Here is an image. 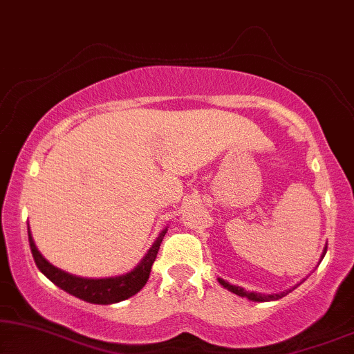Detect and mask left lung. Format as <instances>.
I'll list each match as a JSON object with an SVG mask.
<instances>
[{"label": "left lung", "mask_w": 354, "mask_h": 354, "mask_svg": "<svg viewBox=\"0 0 354 354\" xmlns=\"http://www.w3.org/2000/svg\"><path fill=\"white\" fill-rule=\"evenodd\" d=\"M326 251H327V246L326 248H324V251H322V254H321V259L319 261H322V258L324 256H326ZM219 280V283L222 285V287L224 288H227L229 290V292H232V293H235V295H239V297H241V298H248L250 301H259V303H263V301H275V299H280L282 297H285V295H288L290 292H292L293 288H297L298 285H295L293 288H288V290H285V292H280V293H272V295H266V293H256V292H246L245 288H241V287H236V285H230L229 282H225L224 279H217Z\"/></svg>", "instance_id": "8db88e82"}]
</instances>
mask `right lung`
<instances>
[{
  "mask_svg": "<svg viewBox=\"0 0 354 354\" xmlns=\"http://www.w3.org/2000/svg\"><path fill=\"white\" fill-rule=\"evenodd\" d=\"M28 230V243H30L32 256L35 259L37 268L40 269L43 275H46L56 287L64 290L72 297L84 299L86 303L93 304H114L119 301H124L133 295H137L140 290L145 287L148 282L149 272H151V266L156 259V254L161 246V241L166 235L167 227L161 230L158 239L154 240L151 248L147 251L142 261L130 270L122 275H114V277H104V279H88V277H79V275L69 274L56 266H53L50 261L45 259L40 251H38L35 241H33L30 227L27 225Z\"/></svg>",
  "mask_w": 354,
  "mask_h": 354,
  "instance_id": "right-lung-1",
  "label": "right lung"
}]
</instances>
